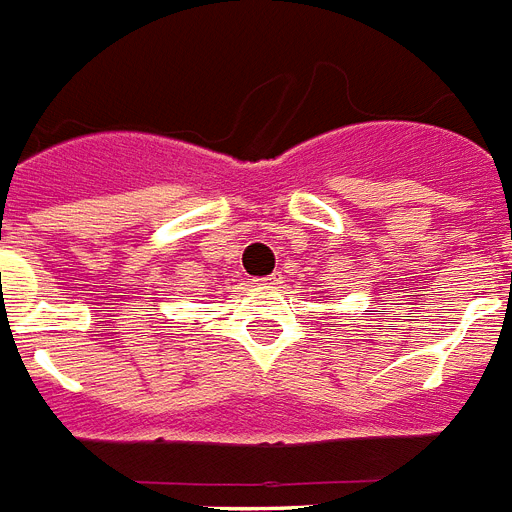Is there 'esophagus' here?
Masks as SVG:
<instances>
[{"mask_svg": "<svg viewBox=\"0 0 512 512\" xmlns=\"http://www.w3.org/2000/svg\"><path fill=\"white\" fill-rule=\"evenodd\" d=\"M282 277L280 275H267V277H261V280H256L259 285H267V288H272V285H280Z\"/></svg>", "mask_w": 512, "mask_h": 512, "instance_id": "esophagus-1", "label": "esophagus"}]
</instances>
